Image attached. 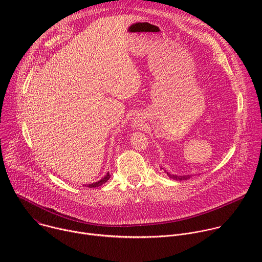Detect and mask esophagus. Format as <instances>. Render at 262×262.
Listing matches in <instances>:
<instances>
[{
  "label": "esophagus",
  "mask_w": 262,
  "mask_h": 262,
  "mask_svg": "<svg viewBox=\"0 0 262 262\" xmlns=\"http://www.w3.org/2000/svg\"><path fill=\"white\" fill-rule=\"evenodd\" d=\"M140 125H141V122H140V121H138V120L135 121V126H140Z\"/></svg>",
  "instance_id": "esophagus-1"
}]
</instances>
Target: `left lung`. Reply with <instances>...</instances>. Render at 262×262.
I'll return each mask as SVG.
<instances>
[{
    "instance_id": "8db88e82",
    "label": "left lung",
    "mask_w": 262,
    "mask_h": 262,
    "mask_svg": "<svg viewBox=\"0 0 262 262\" xmlns=\"http://www.w3.org/2000/svg\"><path fill=\"white\" fill-rule=\"evenodd\" d=\"M162 169H163V168H162ZM164 171H165V173L169 176V178H172V179H174V180H186V179L191 178V176H192V175H181V176H179V175L170 174V173L167 172L166 170H164Z\"/></svg>"
}]
</instances>
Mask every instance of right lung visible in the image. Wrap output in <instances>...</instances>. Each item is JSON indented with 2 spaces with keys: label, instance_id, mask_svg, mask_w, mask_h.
Segmentation results:
<instances>
[{
  "label": "right lung",
  "instance_id": "1",
  "mask_svg": "<svg viewBox=\"0 0 262 262\" xmlns=\"http://www.w3.org/2000/svg\"><path fill=\"white\" fill-rule=\"evenodd\" d=\"M110 177H111L110 173H106L105 176H104L103 178H101L100 180H98V181H96V182H94V183L87 184V185H85V186H88V188H96V186H100V185L103 184L105 181H107V180L110 179Z\"/></svg>",
  "mask_w": 262,
  "mask_h": 262
}]
</instances>
